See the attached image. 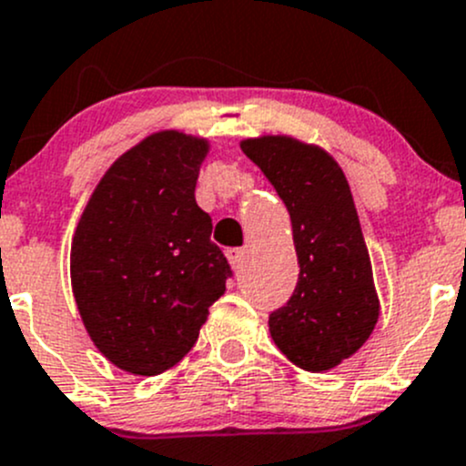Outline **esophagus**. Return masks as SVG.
Segmentation results:
<instances>
[{
  "mask_svg": "<svg viewBox=\"0 0 466 466\" xmlns=\"http://www.w3.org/2000/svg\"><path fill=\"white\" fill-rule=\"evenodd\" d=\"M227 258L231 262V267L238 268L244 260V248H227Z\"/></svg>",
  "mask_w": 466,
  "mask_h": 466,
  "instance_id": "1",
  "label": "esophagus"
}]
</instances>
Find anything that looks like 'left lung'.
<instances>
[{
	"label": "left lung",
	"instance_id": "1",
	"mask_svg": "<svg viewBox=\"0 0 466 466\" xmlns=\"http://www.w3.org/2000/svg\"><path fill=\"white\" fill-rule=\"evenodd\" d=\"M239 147L285 201L299 253V285L268 316V332L294 366L332 370L370 339L381 309L348 179L328 150L287 134Z\"/></svg>",
	"mask_w": 466,
	"mask_h": 466
}]
</instances>
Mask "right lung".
Here are the masks:
<instances>
[{
    "label": "right lung",
    "mask_w": 466,
    "mask_h": 466,
    "mask_svg": "<svg viewBox=\"0 0 466 466\" xmlns=\"http://www.w3.org/2000/svg\"><path fill=\"white\" fill-rule=\"evenodd\" d=\"M210 141L159 129L100 177L71 242V289L107 361L155 377L181 361L227 291V258L195 201Z\"/></svg>",
    "instance_id": "obj_1"
}]
</instances>
